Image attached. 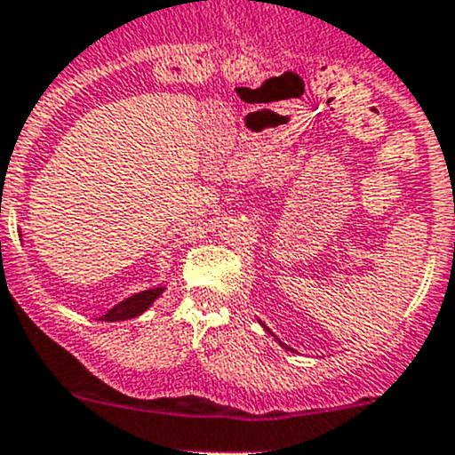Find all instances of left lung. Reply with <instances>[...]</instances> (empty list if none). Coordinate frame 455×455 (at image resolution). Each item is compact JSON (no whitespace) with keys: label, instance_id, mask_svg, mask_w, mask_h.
Returning <instances> with one entry per match:
<instances>
[{"label":"left lung","instance_id":"8db88e82","mask_svg":"<svg viewBox=\"0 0 455 455\" xmlns=\"http://www.w3.org/2000/svg\"><path fill=\"white\" fill-rule=\"evenodd\" d=\"M266 329H267V327H266ZM288 348H290V347H288Z\"/></svg>","mask_w":455,"mask_h":455}]
</instances>
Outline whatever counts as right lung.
Returning a JSON list of instances; mask_svg holds the SVG:
<instances>
[{
    "label": "right lung",
    "instance_id": "1",
    "mask_svg": "<svg viewBox=\"0 0 455 455\" xmlns=\"http://www.w3.org/2000/svg\"><path fill=\"white\" fill-rule=\"evenodd\" d=\"M161 294H164V288H152V290L140 291V294L131 296V299H126V300H122V303L115 305L113 309H108V312L102 315V320H107V323H115V320L135 318V315L146 312V309L150 307V305L155 303Z\"/></svg>",
    "mask_w": 455,
    "mask_h": 455
}]
</instances>
